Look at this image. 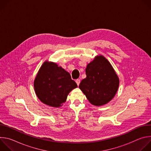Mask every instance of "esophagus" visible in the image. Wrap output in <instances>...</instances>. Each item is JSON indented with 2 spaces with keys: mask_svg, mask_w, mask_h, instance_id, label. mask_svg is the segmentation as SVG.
<instances>
[{
  "mask_svg": "<svg viewBox=\"0 0 151 151\" xmlns=\"http://www.w3.org/2000/svg\"><path fill=\"white\" fill-rule=\"evenodd\" d=\"M80 82H81V80H80V79H76V83H77V85H78V86H79V85Z\"/></svg>",
  "mask_w": 151,
  "mask_h": 151,
  "instance_id": "esophagus-1",
  "label": "esophagus"
}]
</instances>
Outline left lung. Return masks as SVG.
<instances>
[{
	"instance_id": "obj_1",
	"label": "left lung",
	"mask_w": 151,
	"mask_h": 151,
	"mask_svg": "<svg viewBox=\"0 0 151 151\" xmlns=\"http://www.w3.org/2000/svg\"><path fill=\"white\" fill-rule=\"evenodd\" d=\"M86 78L79 88L90 103L96 106L108 103L115 96L119 84V78L110 62L99 55L85 69Z\"/></svg>"
}]
</instances>
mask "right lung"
Here are the masks:
<instances>
[{"label": "right lung", "mask_w": 151, "mask_h": 151, "mask_svg": "<svg viewBox=\"0 0 151 151\" xmlns=\"http://www.w3.org/2000/svg\"><path fill=\"white\" fill-rule=\"evenodd\" d=\"M33 86L38 99L43 103L55 107L63 106L69 93L78 87L69 72L56 63L47 60L39 69Z\"/></svg>", "instance_id": "obj_1"}]
</instances>
